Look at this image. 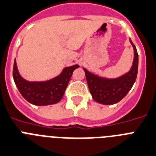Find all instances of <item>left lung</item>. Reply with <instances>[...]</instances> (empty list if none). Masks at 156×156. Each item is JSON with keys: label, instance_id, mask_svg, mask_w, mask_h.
Listing matches in <instances>:
<instances>
[{"label": "left lung", "instance_id": "left-lung-1", "mask_svg": "<svg viewBox=\"0 0 156 156\" xmlns=\"http://www.w3.org/2000/svg\"><path fill=\"white\" fill-rule=\"evenodd\" d=\"M131 41L134 49V61L131 69L128 73L115 79L101 78L91 74L84 69L87 84L93 99L98 103L104 105H112L117 103L126 95L135 83L138 73L137 49Z\"/></svg>", "mask_w": 156, "mask_h": 156}]
</instances>
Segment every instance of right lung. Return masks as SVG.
<instances>
[{
  "instance_id": "1",
  "label": "right lung",
  "mask_w": 156,
  "mask_h": 156,
  "mask_svg": "<svg viewBox=\"0 0 156 156\" xmlns=\"http://www.w3.org/2000/svg\"><path fill=\"white\" fill-rule=\"evenodd\" d=\"M78 67V65L66 67L60 75L51 80L29 82L19 74L14 60L12 75L17 89L25 99L36 106H46L58 103L62 98L73 72Z\"/></svg>"
}]
</instances>
